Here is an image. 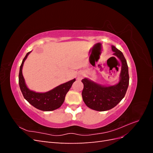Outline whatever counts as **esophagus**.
Returning a JSON list of instances; mask_svg holds the SVG:
<instances>
[{
  "label": "esophagus",
  "instance_id": "esophagus-1",
  "mask_svg": "<svg viewBox=\"0 0 153 153\" xmlns=\"http://www.w3.org/2000/svg\"><path fill=\"white\" fill-rule=\"evenodd\" d=\"M83 76H84V75H83V74H80V75H78L77 79H78V80H81L82 78V77H83Z\"/></svg>",
  "mask_w": 153,
  "mask_h": 153
}]
</instances>
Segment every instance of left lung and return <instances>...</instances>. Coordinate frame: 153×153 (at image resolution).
<instances>
[{
	"mask_svg": "<svg viewBox=\"0 0 153 153\" xmlns=\"http://www.w3.org/2000/svg\"><path fill=\"white\" fill-rule=\"evenodd\" d=\"M113 55L121 62L119 81L117 84L106 86L85 78L82 80L84 84L82 98L88 107L96 111H106L115 107L126 94L129 85L128 67L123 53L114 46H112Z\"/></svg>",
	"mask_w": 153,
	"mask_h": 153,
	"instance_id": "1",
	"label": "left lung"
}]
</instances>
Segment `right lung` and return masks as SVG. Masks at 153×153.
<instances>
[{
	"label": "right lung",
	"mask_w": 153,
	"mask_h": 153,
	"mask_svg": "<svg viewBox=\"0 0 153 153\" xmlns=\"http://www.w3.org/2000/svg\"><path fill=\"white\" fill-rule=\"evenodd\" d=\"M32 51L26 54L20 68L18 80L22 94L30 105L40 110L52 111L56 110L61 107L64 103L67 92L70 89L72 84L76 79L74 78L46 92H36L29 89L25 84V79L23 76L22 68L27 56Z\"/></svg>",
	"instance_id": "1"
}]
</instances>
